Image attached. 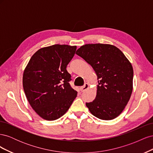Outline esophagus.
<instances>
[{
	"label": "esophagus",
	"mask_w": 153,
	"mask_h": 153,
	"mask_svg": "<svg viewBox=\"0 0 153 153\" xmlns=\"http://www.w3.org/2000/svg\"><path fill=\"white\" fill-rule=\"evenodd\" d=\"M89 85L87 83H85V84L84 85V86H82V87H80V90H81L82 92H84V91L87 90L88 88H89Z\"/></svg>",
	"instance_id": "esophagus-1"
}]
</instances>
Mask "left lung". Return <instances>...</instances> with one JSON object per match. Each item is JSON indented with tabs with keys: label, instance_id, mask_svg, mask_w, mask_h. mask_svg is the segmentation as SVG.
<instances>
[{
	"label": "left lung",
	"instance_id": "left-lung-1",
	"mask_svg": "<svg viewBox=\"0 0 153 153\" xmlns=\"http://www.w3.org/2000/svg\"><path fill=\"white\" fill-rule=\"evenodd\" d=\"M98 76L96 98L86 103L95 117L112 120L121 114L133 90L131 64L118 48L108 44H87L76 50Z\"/></svg>",
	"mask_w": 153,
	"mask_h": 153
}]
</instances>
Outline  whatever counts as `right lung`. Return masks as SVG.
<instances>
[{
    "instance_id": "add662e5",
    "label": "right lung",
    "mask_w": 153,
    "mask_h": 153,
    "mask_svg": "<svg viewBox=\"0 0 153 153\" xmlns=\"http://www.w3.org/2000/svg\"><path fill=\"white\" fill-rule=\"evenodd\" d=\"M76 46L53 45L32 55L23 75V87L31 107L41 117L53 121L67 112L77 96L66 70Z\"/></svg>"
}]
</instances>
